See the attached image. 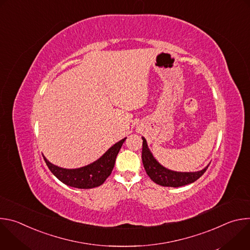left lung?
I'll use <instances>...</instances> for the list:
<instances>
[{"label":"left lung","mask_w":250,"mask_h":250,"mask_svg":"<svg viewBox=\"0 0 250 250\" xmlns=\"http://www.w3.org/2000/svg\"><path fill=\"white\" fill-rule=\"evenodd\" d=\"M142 163L144 167L150 177V179L164 187H181L188 184H191L198 180L199 178L206 172L208 165V164L204 169L196 172H177L162 166L153 156L152 152L148 148L146 139L142 136Z\"/></svg>","instance_id":"obj_1"}]
</instances>
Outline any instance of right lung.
Masks as SVG:
<instances>
[{
  "label": "right lung",
  "instance_id": "right-lung-1",
  "mask_svg": "<svg viewBox=\"0 0 250 250\" xmlns=\"http://www.w3.org/2000/svg\"><path fill=\"white\" fill-rule=\"evenodd\" d=\"M126 137L118 141L98 160L80 168H62L50 163L44 156L43 158L52 174L65 185L78 189H91L101 186L111 175L117 155Z\"/></svg>",
  "mask_w": 250,
  "mask_h": 250
}]
</instances>
